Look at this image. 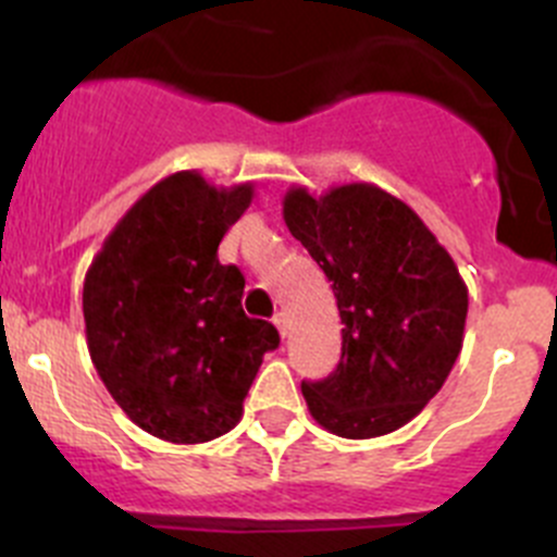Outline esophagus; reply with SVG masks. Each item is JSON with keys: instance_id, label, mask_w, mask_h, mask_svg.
Wrapping results in <instances>:
<instances>
[{"instance_id": "1", "label": "esophagus", "mask_w": 557, "mask_h": 557, "mask_svg": "<svg viewBox=\"0 0 557 557\" xmlns=\"http://www.w3.org/2000/svg\"><path fill=\"white\" fill-rule=\"evenodd\" d=\"M274 325H277V331H280V336H288V331H290V318L285 312H277L274 314Z\"/></svg>"}]
</instances>
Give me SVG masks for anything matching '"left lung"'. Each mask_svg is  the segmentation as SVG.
<instances>
[{
	"label": "left lung",
	"instance_id": "1",
	"mask_svg": "<svg viewBox=\"0 0 557 557\" xmlns=\"http://www.w3.org/2000/svg\"><path fill=\"white\" fill-rule=\"evenodd\" d=\"M285 226L334 288L342 358L301 383L314 423L345 440L407 425L442 391L463 347L469 288L418 212L374 183L305 185L283 199Z\"/></svg>",
	"mask_w": 557,
	"mask_h": 557
}]
</instances>
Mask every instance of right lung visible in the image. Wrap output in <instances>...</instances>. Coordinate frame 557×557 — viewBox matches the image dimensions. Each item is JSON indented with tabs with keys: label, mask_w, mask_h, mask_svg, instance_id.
<instances>
[{
	"label": "right lung",
	"mask_w": 557,
	"mask_h": 557,
	"mask_svg": "<svg viewBox=\"0 0 557 557\" xmlns=\"http://www.w3.org/2000/svg\"><path fill=\"white\" fill-rule=\"evenodd\" d=\"M256 185L218 188L183 170L145 190L115 223L83 283L86 342L132 423L172 445L228 434L263 352L269 320L243 310L245 277L218 261Z\"/></svg>",
	"instance_id": "obj_1"
}]
</instances>
